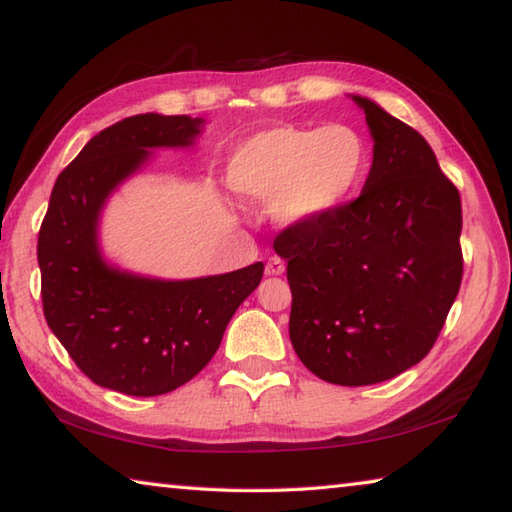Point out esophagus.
<instances>
[{"label": "esophagus", "mask_w": 512, "mask_h": 512, "mask_svg": "<svg viewBox=\"0 0 512 512\" xmlns=\"http://www.w3.org/2000/svg\"><path fill=\"white\" fill-rule=\"evenodd\" d=\"M264 271H266V275H282L284 273V262H282L280 257H271L266 262Z\"/></svg>", "instance_id": "obj_1"}]
</instances>
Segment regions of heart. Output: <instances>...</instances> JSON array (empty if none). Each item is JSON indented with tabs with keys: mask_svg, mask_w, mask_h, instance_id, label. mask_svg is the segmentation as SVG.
Listing matches in <instances>:
<instances>
[{
	"mask_svg": "<svg viewBox=\"0 0 512 512\" xmlns=\"http://www.w3.org/2000/svg\"><path fill=\"white\" fill-rule=\"evenodd\" d=\"M368 167V142L357 128L284 124L250 135L232 151L228 185L246 203L271 201L284 225H309L348 203Z\"/></svg>",
	"mask_w": 512,
	"mask_h": 512,
	"instance_id": "b5f03b06",
	"label": "heart"
}]
</instances>
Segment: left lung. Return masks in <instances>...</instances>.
Here are the masks:
<instances>
[{
	"mask_svg": "<svg viewBox=\"0 0 512 512\" xmlns=\"http://www.w3.org/2000/svg\"><path fill=\"white\" fill-rule=\"evenodd\" d=\"M375 149L361 194L325 219L287 225L289 336L316 377L393 379L427 357L463 280L461 194L427 140L366 97Z\"/></svg>",
	"mask_w": 512,
	"mask_h": 512,
	"instance_id": "1",
	"label": "left lung"
}]
</instances>
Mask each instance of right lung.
<instances>
[{
  "label": "right lung",
  "mask_w": 512,
  "mask_h": 512,
  "mask_svg": "<svg viewBox=\"0 0 512 512\" xmlns=\"http://www.w3.org/2000/svg\"><path fill=\"white\" fill-rule=\"evenodd\" d=\"M203 119L135 115L94 135L60 171L38 235L42 311L85 377L153 397L196 377L219 350L232 314L262 282L264 264L198 280H151L103 262L97 225L119 183L149 149L192 146Z\"/></svg>",
  "instance_id": "1"
}]
</instances>
